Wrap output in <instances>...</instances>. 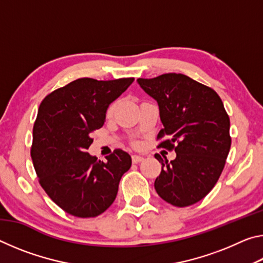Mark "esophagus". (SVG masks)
<instances>
[{
    "label": "esophagus",
    "instance_id": "1",
    "mask_svg": "<svg viewBox=\"0 0 263 263\" xmlns=\"http://www.w3.org/2000/svg\"><path fill=\"white\" fill-rule=\"evenodd\" d=\"M142 160H144V157H141V155H138V154L132 155V162L133 163H138V162L142 161Z\"/></svg>",
    "mask_w": 263,
    "mask_h": 263
}]
</instances>
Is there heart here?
I'll list each match as a JSON object with an SVG mask.
<instances>
[{
	"instance_id": "heart-1",
	"label": "heart",
	"mask_w": 263,
	"mask_h": 263,
	"mask_svg": "<svg viewBox=\"0 0 263 263\" xmlns=\"http://www.w3.org/2000/svg\"><path fill=\"white\" fill-rule=\"evenodd\" d=\"M114 108H115V104H111V105L109 106V109H108V112H106V114H108V115H111V114H112Z\"/></svg>"
}]
</instances>
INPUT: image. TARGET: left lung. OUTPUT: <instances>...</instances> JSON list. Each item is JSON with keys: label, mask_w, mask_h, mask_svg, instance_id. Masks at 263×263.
I'll return each mask as SVG.
<instances>
[{"label": "left lung", "mask_w": 263, "mask_h": 263, "mask_svg": "<svg viewBox=\"0 0 263 263\" xmlns=\"http://www.w3.org/2000/svg\"><path fill=\"white\" fill-rule=\"evenodd\" d=\"M137 81L158 102L163 125L158 147L176 153L171 162L154 155L162 164L154 188L172 205H193L215 186L230 152V118L224 104L212 88L183 74Z\"/></svg>", "instance_id": "8db88e82"}]
</instances>
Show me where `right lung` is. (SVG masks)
<instances>
[{
	"mask_svg": "<svg viewBox=\"0 0 263 263\" xmlns=\"http://www.w3.org/2000/svg\"><path fill=\"white\" fill-rule=\"evenodd\" d=\"M133 78L109 81L82 78L48 94L33 125L31 158L39 183L58 206L80 218L103 213L117 196L130 154L115 149L103 162L87 152L103 126L109 105Z\"/></svg>",
	"mask_w": 263,
	"mask_h": 263,
	"instance_id": "right-lung-1",
	"label": "right lung"
}]
</instances>
